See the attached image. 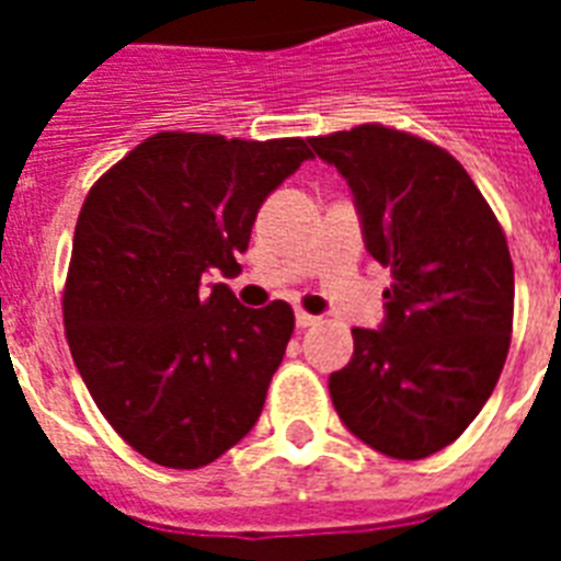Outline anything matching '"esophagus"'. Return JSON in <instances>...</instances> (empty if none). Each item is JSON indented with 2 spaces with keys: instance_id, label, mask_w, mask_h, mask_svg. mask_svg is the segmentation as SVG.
Masks as SVG:
<instances>
[{
  "instance_id": "esophagus-1",
  "label": "esophagus",
  "mask_w": 561,
  "mask_h": 561,
  "mask_svg": "<svg viewBox=\"0 0 561 561\" xmlns=\"http://www.w3.org/2000/svg\"><path fill=\"white\" fill-rule=\"evenodd\" d=\"M320 323V317L306 314V311H297V329H308V325Z\"/></svg>"
}]
</instances>
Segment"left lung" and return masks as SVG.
<instances>
[{"label":"left lung","instance_id":"8db88e82","mask_svg":"<svg viewBox=\"0 0 561 561\" xmlns=\"http://www.w3.org/2000/svg\"><path fill=\"white\" fill-rule=\"evenodd\" d=\"M352 188L364 244L390 267L378 329L329 375L334 410L396 460L443 451L495 390L513 334L504 229L460 162L419 136L360 125L308 139Z\"/></svg>","mask_w":561,"mask_h":561}]
</instances>
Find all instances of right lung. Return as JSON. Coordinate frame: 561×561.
Segmentation results:
<instances>
[{
    "instance_id": "1",
    "label": "right lung",
    "mask_w": 561,
    "mask_h": 561,
    "mask_svg": "<svg viewBox=\"0 0 561 561\" xmlns=\"http://www.w3.org/2000/svg\"><path fill=\"white\" fill-rule=\"evenodd\" d=\"M311 157L306 139L157 134L87 194L66 341L104 419L151 462L201 469L262 416L294 311L244 308L203 279L241 271L262 203Z\"/></svg>"
}]
</instances>
